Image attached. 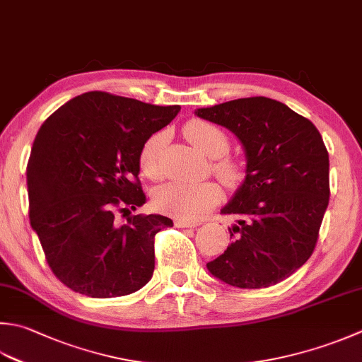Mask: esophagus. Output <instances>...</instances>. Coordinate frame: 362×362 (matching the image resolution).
<instances>
[{"mask_svg": "<svg viewBox=\"0 0 362 362\" xmlns=\"http://www.w3.org/2000/svg\"><path fill=\"white\" fill-rule=\"evenodd\" d=\"M174 226L175 228H196V223H189V221H183V219H174Z\"/></svg>", "mask_w": 362, "mask_h": 362, "instance_id": "esophagus-1", "label": "esophagus"}]
</instances>
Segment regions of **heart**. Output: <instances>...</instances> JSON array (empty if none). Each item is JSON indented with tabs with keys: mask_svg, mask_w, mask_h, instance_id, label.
<instances>
[{
	"mask_svg": "<svg viewBox=\"0 0 362 362\" xmlns=\"http://www.w3.org/2000/svg\"><path fill=\"white\" fill-rule=\"evenodd\" d=\"M183 133L204 155L214 158L211 171L224 187L233 189L242 185L246 179V168L238 158L226 155L230 147V141L223 129L209 120L191 119L183 127ZM165 144L166 133L157 132L151 134L141 146L138 165L147 179H161V152ZM219 196L221 191L214 182L189 183L173 180L155 191L153 202L163 214L183 221H197L209 214V210L219 201Z\"/></svg>",
	"mask_w": 362,
	"mask_h": 362,
	"instance_id": "1",
	"label": "heart"
}]
</instances>
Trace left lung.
<instances>
[{"label": "left lung", "mask_w": 362, "mask_h": 362, "mask_svg": "<svg viewBox=\"0 0 362 362\" xmlns=\"http://www.w3.org/2000/svg\"><path fill=\"white\" fill-rule=\"evenodd\" d=\"M196 115L235 133L247 157L243 185L221 210L237 218L232 243L209 262V272L238 288L278 284L313 256L328 207L329 157L322 134L268 97L237 98Z\"/></svg>", "instance_id": "8db88e82"}]
</instances>
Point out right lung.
Instances as JSON below:
<instances>
[{
    "label": "right lung",
    "instance_id": "add662e5",
    "mask_svg": "<svg viewBox=\"0 0 362 362\" xmlns=\"http://www.w3.org/2000/svg\"><path fill=\"white\" fill-rule=\"evenodd\" d=\"M179 111L90 90L35 134L26 166L30 221L48 267L74 292L115 298L152 278L155 235L173 221L139 214L119 228L115 216L143 207L139 148Z\"/></svg>",
    "mask_w": 362,
    "mask_h": 362
}]
</instances>
